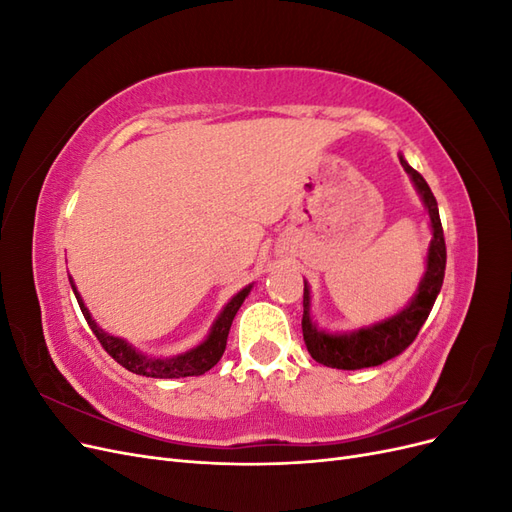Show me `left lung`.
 Segmentation results:
<instances>
[{
  "label": "left lung",
  "instance_id": "8db88e82",
  "mask_svg": "<svg viewBox=\"0 0 512 512\" xmlns=\"http://www.w3.org/2000/svg\"><path fill=\"white\" fill-rule=\"evenodd\" d=\"M401 166L412 177L418 194H421L423 203L429 211L433 239L427 254V271L421 286H418L416 297L412 303L399 312L397 316L378 322L374 327H367L361 331H354L348 335H331L318 331L309 316V288L305 282L303 288V339L307 352L312 359L320 365H327L333 369H365L376 367L386 361L395 359L397 354L404 352L421 331L425 324L433 303H436L438 292L444 282V269H446V243H444V230L438 213V203L433 198L427 181L423 175L414 170L404 158L399 156Z\"/></svg>",
  "mask_w": 512,
  "mask_h": 512
}]
</instances>
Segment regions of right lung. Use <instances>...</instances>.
I'll list each match as a JSON object with an SVG mask.
<instances>
[{"instance_id":"obj_1","label":"right lung","mask_w":512,"mask_h":512,"mask_svg":"<svg viewBox=\"0 0 512 512\" xmlns=\"http://www.w3.org/2000/svg\"><path fill=\"white\" fill-rule=\"evenodd\" d=\"M70 286L76 294V301L81 305V312L89 324V329L94 331V335L98 337V342L102 344V348L113 356V359L126 367L132 374L138 376H147V378H185V376H203L205 371H209L213 365H218V361L222 359V354L226 350V339H228V331L230 324L235 320L241 303L245 301L247 294H250L252 286H245L239 294L230 299V303L224 307V312L215 320L213 329L209 333V337L205 339L203 344L196 346L194 350L173 356V359H149V356L136 352L128 342H123L119 337H113L104 333L98 324L94 322V318L89 316V309L85 307L81 294L76 292L74 282L70 280Z\"/></svg>"}]
</instances>
